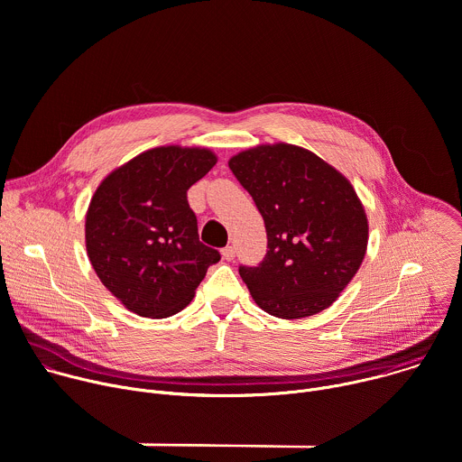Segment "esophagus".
Segmentation results:
<instances>
[{
    "mask_svg": "<svg viewBox=\"0 0 462 462\" xmlns=\"http://www.w3.org/2000/svg\"><path fill=\"white\" fill-rule=\"evenodd\" d=\"M221 255H223V259L232 261V259L236 257V248H234V246H225V248L221 250Z\"/></svg>",
    "mask_w": 462,
    "mask_h": 462,
    "instance_id": "esophagus-1",
    "label": "esophagus"
}]
</instances>
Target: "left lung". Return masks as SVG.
<instances>
[{
	"label": "left lung",
	"instance_id": "left-lung-1",
	"mask_svg": "<svg viewBox=\"0 0 462 462\" xmlns=\"http://www.w3.org/2000/svg\"><path fill=\"white\" fill-rule=\"evenodd\" d=\"M265 221L269 250L259 267H239L265 312L300 319L331 307L358 273L369 225L349 179L316 153L259 144L228 161Z\"/></svg>",
	"mask_w": 462,
	"mask_h": 462
}]
</instances>
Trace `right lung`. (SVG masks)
I'll use <instances>...</instances> for the list:
<instances>
[{
    "label": "right lung",
    "instance_id": "add662e5",
    "mask_svg": "<svg viewBox=\"0 0 462 462\" xmlns=\"http://www.w3.org/2000/svg\"><path fill=\"white\" fill-rule=\"evenodd\" d=\"M217 162L199 146H159L102 179L86 214V250L102 285L131 312L168 318L221 259L203 245L186 191Z\"/></svg>",
    "mask_w": 462,
    "mask_h": 462
}]
</instances>
